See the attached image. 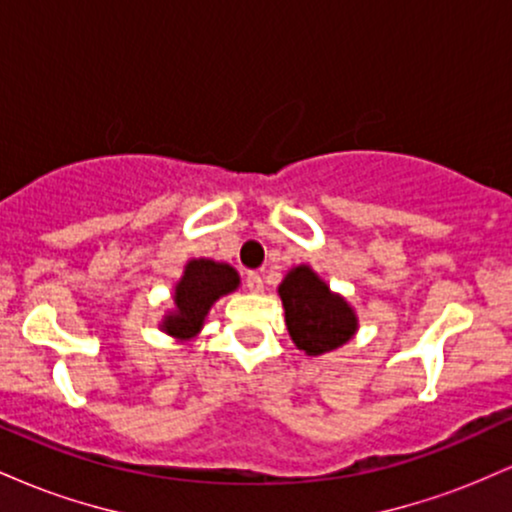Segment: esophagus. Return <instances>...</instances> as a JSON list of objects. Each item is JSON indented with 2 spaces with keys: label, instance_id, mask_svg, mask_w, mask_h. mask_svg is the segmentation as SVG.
<instances>
[{
  "label": "esophagus",
  "instance_id": "1",
  "mask_svg": "<svg viewBox=\"0 0 512 512\" xmlns=\"http://www.w3.org/2000/svg\"><path fill=\"white\" fill-rule=\"evenodd\" d=\"M245 289H248L250 293H262L264 291L262 276L257 272H250L248 276H245Z\"/></svg>",
  "mask_w": 512,
  "mask_h": 512
}]
</instances>
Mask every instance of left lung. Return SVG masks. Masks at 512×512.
Segmentation results:
<instances>
[{"instance_id": "8db88e82", "label": "left lung", "mask_w": 512, "mask_h": 512, "mask_svg": "<svg viewBox=\"0 0 512 512\" xmlns=\"http://www.w3.org/2000/svg\"><path fill=\"white\" fill-rule=\"evenodd\" d=\"M279 296L286 310V330L308 356L334 351L358 330L354 308L339 293H332L308 264L293 267L284 276Z\"/></svg>"}]
</instances>
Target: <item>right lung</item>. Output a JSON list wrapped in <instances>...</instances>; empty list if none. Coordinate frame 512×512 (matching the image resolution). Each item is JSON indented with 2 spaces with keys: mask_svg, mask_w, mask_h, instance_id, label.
Listing matches in <instances>:
<instances>
[{
  "mask_svg": "<svg viewBox=\"0 0 512 512\" xmlns=\"http://www.w3.org/2000/svg\"><path fill=\"white\" fill-rule=\"evenodd\" d=\"M238 284L240 276L231 264L204 260V257L190 260L185 264L182 279L175 284V310L163 317L161 330L182 342L197 337L211 305L226 293L236 291Z\"/></svg>",
  "mask_w": 512,
  "mask_h": 512,
  "instance_id": "right-lung-1",
  "label": "right lung"
}]
</instances>
